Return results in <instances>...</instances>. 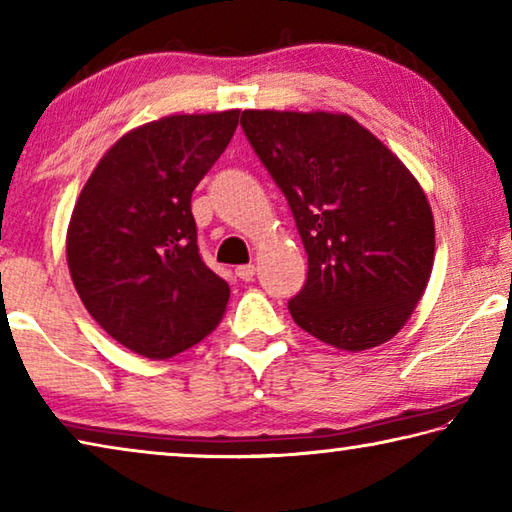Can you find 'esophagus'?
Here are the masks:
<instances>
[{"mask_svg": "<svg viewBox=\"0 0 512 512\" xmlns=\"http://www.w3.org/2000/svg\"><path fill=\"white\" fill-rule=\"evenodd\" d=\"M237 277L239 280H244V282H250L255 277V266L253 264H244V266H237Z\"/></svg>", "mask_w": 512, "mask_h": 512, "instance_id": "obj_1", "label": "esophagus"}]
</instances>
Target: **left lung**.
Wrapping results in <instances>:
<instances>
[{
	"label": "left lung",
	"instance_id": "left-lung-1",
	"mask_svg": "<svg viewBox=\"0 0 512 512\" xmlns=\"http://www.w3.org/2000/svg\"><path fill=\"white\" fill-rule=\"evenodd\" d=\"M241 128L287 196L307 250L289 311L336 350L391 341L427 289L436 228L418 178L343 112L244 110Z\"/></svg>",
	"mask_w": 512,
	"mask_h": 512
}]
</instances>
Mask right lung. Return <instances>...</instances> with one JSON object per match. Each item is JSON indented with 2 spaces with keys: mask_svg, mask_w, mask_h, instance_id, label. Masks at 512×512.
Segmentation results:
<instances>
[{
  "mask_svg": "<svg viewBox=\"0 0 512 512\" xmlns=\"http://www.w3.org/2000/svg\"><path fill=\"white\" fill-rule=\"evenodd\" d=\"M239 110L169 115L121 135L76 198L67 266L90 316L146 359H171L221 323L228 282L196 246L192 192Z\"/></svg>",
  "mask_w": 512,
  "mask_h": 512,
  "instance_id": "right-lung-1",
  "label": "right lung"
}]
</instances>
